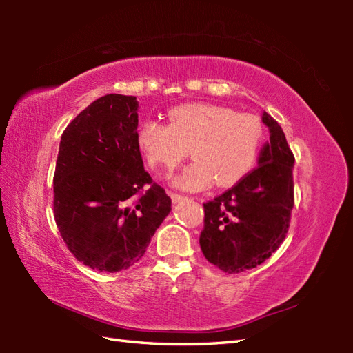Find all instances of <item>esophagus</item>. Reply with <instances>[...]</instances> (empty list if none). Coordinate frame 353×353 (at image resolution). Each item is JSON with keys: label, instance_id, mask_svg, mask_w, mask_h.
Masks as SVG:
<instances>
[{"label": "esophagus", "instance_id": "esophagus-1", "mask_svg": "<svg viewBox=\"0 0 353 353\" xmlns=\"http://www.w3.org/2000/svg\"><path fill=\"white\" fill-rule=\"evenodd\" d=\"M170 196H171V200H172V203H174V205L185 199L183 196H181V194H177V192H170Z\"/></svg>", "mask_w": 353, "mask_h": 353}]
</instances>
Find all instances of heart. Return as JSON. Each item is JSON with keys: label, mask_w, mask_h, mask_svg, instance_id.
Returning a JSON list of instances; mask_svg holds the SVG:
<instances>
[{"label": "heart", "mask_w": 353, "mask_h": 353, "mask_svg": "<svg viewBox=\"0 0 353 353\" xmlns=\"http://www.w3.org/2000/svg\"><path fill=\"white\" fill-rule=\"evenodd\" d=\"M170 124L144 121L137 141L150 167L165 174L190 154L194 161L172 179L176 188L201 191L211 186H232L253 170L264 144V125L249 114L209 103H190L168 112Z\"/></svg>", "instance_id": "heart-1"}]
</instances>
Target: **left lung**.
Segmentation results:
<instances>
[{"mask_svg":"<svg viewBox=\"0 0 353 353\" xmlns=\"http://www.w3.org/2000/svg\"><path fill=\"white\" fill-rule=\"evenodd\" d=\"M262 123L270 141L261 148L259 167L203 205L201 252L229 274L261 265L279 249L294 206V156L276 119L264 112Z\"/></svg>","mask_w":353,"mask_h":353,"instance_id":"left-lung-1","label":"left lung"}]
</instances>
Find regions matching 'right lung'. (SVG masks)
I'll list each match as a JSON object with an SVG mask.
<instances>
[{
	"label": "right lung",
	"instance_id": "add662e5",
	"mask_svg": "<svg viewBox=\"0 0 353 353\" xmlns=\"http://www.w3.org/2000/svg\"><path fill=\"white\" fill-rule=\"evenodd\" d=\"M138 108L137 97H100L68 124L59 145L54 220L70 252L99 272L139 262L171 211V199L144 170Z\"/></svg>",
	"mask_w": 353,
	"mask_h": 353
}]
</instances>
